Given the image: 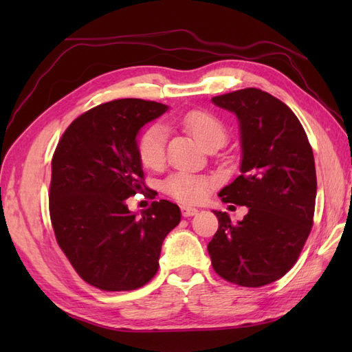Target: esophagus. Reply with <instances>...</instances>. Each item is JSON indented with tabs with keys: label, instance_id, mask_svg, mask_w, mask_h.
Masks as SVG:
<instances>
[{
	"label": "esophagus",
	"instance_id": "esophagus-1",
	"mask_svg": "<svg viewBox=\"0 0 352 352\" xmlns=\"http://www.w3.org/2000/svg\"><path fill=\"white\" fill-rule=\"evenodd\" d=\"M182 213H183L184 218H189V216L198 214V208L190 207V206H182Z\"/></svg>",
	"mask_w": 352,
	"mask_h": 352
}]
</instances>
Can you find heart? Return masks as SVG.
Returning a JSON list of instances; mask_svg holds the SVG:
<instances>
[{
  "label": "heart",
  "instance_id": "b5f03b06",
  "mask_svg": "<svg viewBox=\"0 0 352 352\" xmlns=\"http://www.w3.org/2000/svg\"><path fill=\"white\" fill-rule=\"evenodd\" d=\"M180 124L188 130L199 145L207 148L212 144H223L227 139V130L214 115L203 110H192L186 113ZM164 145H166V130L160 124H153L139 136L138 155L145 168L155 169L164 160ZM210 188V180L206 177L177 172L168 177L163 183V189L170 197L183 203H198L206 197Z\"/></svg>",
  "mask_w": 352,
  "mask_h": 352
}]
</instances>
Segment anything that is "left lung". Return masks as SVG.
<instances>
[{
	"label": "left lung",
	"instance_id": "obj_1",
	"mask_svg": "<svg viewBox=\"0 0 352 352\" xmlns=\"http://www.w3.org/2000/svg\"><path fill=\"white\" fill-rule=\"evenodd\" d=\"M214 106L234 113L241 175L219 197L248 207L242 221L213 210L219 228L207 245L223 280L245 287L276 281L295 265L313 226L316 168L301 122L286 104L256 87L219 95Z\"/></svg>",
	"mask_w": 352,
	"mask_h": 352
}]
</instances>
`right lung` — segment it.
<instances>
[{
  "label": "right lung",
  "instance_id": "right-lung-1",
  "mask_svg": "<svg viewBox=\"0 0 352 352\" xmlns=\"http://www.w3.org/2000/svg\"><path fill=\"white\" fill-rule=\"evenodd\" d=\"M168 106L115 100L78 116L51 162L50 214L57 243L77 274L101 290L142 287L159 269L162 243L180 207L155 201L140 216L126 198L142 190L138 134Z\"/></svg>",
  "mask_w": 352,
  "mask_h": 352
}]
</instances>
